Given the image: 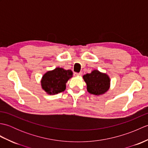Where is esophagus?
Instances as JSON below:
<instances>
[{"label":"esophagus","mask_w":148,"mask_h":148,"mask_svg":"<svg viewBox=\"0 0 148 148\" xmlns=\"http://www.w3.org/2000/svg\"><path fill=\"white\" fill-rule=\"evenodd\" d=\"M81 75H82V72H79V73H76V72H74V76H80Z\"/></svg>","instance_id":"esophagus-1"}]
</instances>
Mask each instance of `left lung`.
Listing matches in <instances>:
<instances>
[{"mask_svg":"<svg viewBox=\"0 0 148 148\" xmlns=\"http://www.w3.org/2000/svg\"><path fill=\"white\" fill-rule=\"evenodd\" d=\"M86 83L87 91L94 95H102L109 90L111 85L110 77L106 73L93 70L91 73L84 74L83 76Z\"/></svg>","mask_w":148,"mask_h":148,"instance_id":"left-lung-1","label":"left lung"}]
</instances>
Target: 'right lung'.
I'll list each match as a JSON object with an SVG mask.
<instances>
[{
  "label": "right lung",
  "mask_w": 148,
  "mask_h": 148,
  "mask_svg": "<svg viewBox=\"0 0 148 148\" xmlns=\"http://www.w3.org/2000/svg\"><path fill=\"white\" fill-rule=\"evenodd\" d=\"M72 74L71 70H65L61 67L46 72L40 80L42 89L48 95H55L64 92L66 83L72 77Z\"/></svg>",
  "instance_id": "add662e5"
}]
</instances>
